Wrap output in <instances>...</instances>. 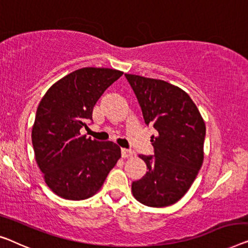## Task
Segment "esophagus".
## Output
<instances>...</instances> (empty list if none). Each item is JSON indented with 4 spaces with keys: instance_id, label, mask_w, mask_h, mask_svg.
Returning a JSON list of instances; mask_svg holds the SVG:
<instances>
[{
    "instance_id": "obj_1",
    "label": "esophagus",
    "mask_w": 248,
    "mask_h": 248,
    "mask_svg": "<svg viewBox=\"0 0 248 248\" xmlns=\"http://www.w3.org/2000/svg\"><path fill=\"white\" fill-rule=\"evenodd\" d=\"M121 156H123L124 158H131L132 156H134V151L130 149H124V148H123V149H121Z\"/></svg>"
}]
</instances>
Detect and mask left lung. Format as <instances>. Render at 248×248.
<instances>
[{
  "instance_id": "obj_1",
  "label": "left lung",
  "mask_w": 248,
  "mask_h": 248,
  "mask_svg": "<svg viewBox=\"0 0 248 248\" xmlns=\"http://www.w3.org/2000/svg\"><path fill=\"white\" fill-rule=\"evenodd\" d=\"M124 76L141 107L146 124L157 130L150 140L155 156L139 155L147 172L132 183V195L146 206H170L187 193L204 161L205 121L183 89L164 80Z\"/></svg>"
}]
</instances>
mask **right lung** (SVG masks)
Returning <instances> with one entry per match:
<instances>
[{"label": "right lung", "mask_w": 248, "mask_h": 248, "mask_svg": "<svg viewBox=\"0 0 248 248\" xmlns=\"http://www.w3.org/2000/svg\"><path fill=\"white\" fill-rule=\"evenodd\" d=\"M124 75L108 68L76 70L50 87L32 127L35 161L51 190L70 201L97 194L121 157L112 141L81 136L106 89Z\"/></svg>", "instance_id": "right-lung-1"}]
</instances>
